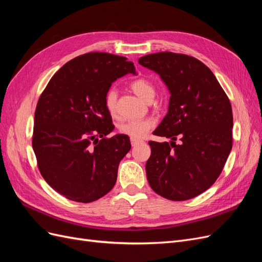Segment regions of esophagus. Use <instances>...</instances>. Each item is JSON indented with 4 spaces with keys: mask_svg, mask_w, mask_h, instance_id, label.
<instances>
[{
    "mask_svg": "<svg viewBox=\"0 0 262 262\" xmlns=\"http://www.w3.org/2000/svg\"><path fill=\"white\" fill-rule=\"evenodd\" d=\"M140 140H133V139H131V144H132V146H137L139 143H140Z\"/></svg>",
    "mask_w": 262,
    "mask_h": 262,
    "instance_id": "obj_1",
    "label": "esophagus"
}]
</instances>
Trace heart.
I'll return each instance as SVG.
<instances>
[{
  "instance_id": "1",
  "label": "heart",
  "mask_w": 262,
  "mask_h": 262,
  "mask_svg": "<svg viewBox=\"0 0 262 262\" xmlns=\"http://www.w3.org/2000/svg\"><path fill=\"white\" fill-rule=\"evenodd\" d=\"M131 89L136 93L138 96L144 100L145 102H152L155 98L156 89L146 78H137L131 83ZM117 99H118V92L115 89H110L105 95V107L107 112L115 116L117 113ZM154 125L153 120L150 119H143V120H131L126 121L122 124L119 125V132L124 136L129 137L133 140H142L146 133L152 129Z\"/></svg>"
}]
</instances>
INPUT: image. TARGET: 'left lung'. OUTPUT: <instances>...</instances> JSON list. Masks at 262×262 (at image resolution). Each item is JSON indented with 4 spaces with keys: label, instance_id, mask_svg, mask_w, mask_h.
I'll return each mask as SVG.
<instances>
[{
    "label": "left lung",
    "instance_id": "8db88e82",
    "mask_svg": "<svg viewBox=\"0 0 262 262\" xmlns=\"http://www.w3.org/2000/svg\"><path fill=\"white\" fill-rule=\"evenodd\" d=\"M139 63L160 75L170 94L167 115L153 134L171 141L148 142V184L168 200L192 199L215 182L231 153V102L212 71L195 58L158 52Z\"/></svg>",
    "mask_w": 262,
    "mask_h": 262
}]
</instances>
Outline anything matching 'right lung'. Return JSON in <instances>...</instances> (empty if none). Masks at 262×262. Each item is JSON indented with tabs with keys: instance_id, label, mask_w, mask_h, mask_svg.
Wrapping results in <instances>:
<instances>
[{
	"instance_id": "right-lung-1",
	"label": "right lung",
	"mask_w": 262,
	"mask_h": 262,
	"mask_svg": "<svg viewBox=\"0 0 262 262\" xmlns=\"http://www.w3.org/2000/svg\"><path fill=\"white\" fill-rule=\"evenodd\" d=\"M129 73L137 75L124 57L85 53L66 63L39 97L33 137L38 168L69 200L96 201L116 184L119 163L131 144L124 134L106 138L115 125L105 95L117 78ZM98 135L99 141L94 138Z\"/></svg>"
}]
</instances>
